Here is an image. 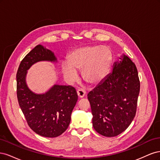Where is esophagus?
Listing matches in <instances>:
<instances>
[{
	"instance_id": "obj_1",
	"label": "esophagus",
	"mask_w": 160,
	"mask_h": 160,
	"mask_svg": "<svg viewBox=\"0 0 160 160\" xmlns=\"http://www.w3.org/2000/svg\"><path fill=\"white\" fill-rule=\"evenodd\" d=\"M85 93H86L85 91L82 89L77 90V95H78V97L79 98H83V97L85 95Z\"/></svg>"
}]
</instances>
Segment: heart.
Returning a JSON list of instances; mask_svg holds the SVG:
<instances>
[{
    "label": "heart",
    "instance_id": "1",
    "mask_svg": "<svg viewBox=\"0 0 160 160\" xmlns=\"http://www.w3.org/2000/svg\"><path fill=\"white\" fill-rule=\"evenodd\" d=\"M112 59V52L108 47H81L71 52L68 62H62V72L67 79L74 81L77 79V71L82 70V77L86 82L98 85L108 76Z\"/></svg>",
    "mask_w": 160,
    "mask_h": 160
}]
</instances>
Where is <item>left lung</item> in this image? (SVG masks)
Wrapping results in <instances>:
<instances>
[{
	"label": "left lung",
	"instance_id": "obj_1",
	"mask_svg": "<svg viewBox=\"0 0 160 160\" xmlns=\"http://www.w3.org/2000/svg\"><path fill=\"white\" fill-rule=\"evenodd\" d=\"M112 72L88 93L95 130L115 137L126 129L136 113L140 83L136 66L123 55Z\"/></svg>",
	"mask_w": 160,
	"mask_h": 160
}]
</instances>
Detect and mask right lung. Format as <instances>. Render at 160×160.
I'll list each match as a JSON object with an SVG mask.
<instances>
[{"label": "right lung", "mask_w": 160, "mask_h": 160, "mask_svg": "<svg viewBox=\"0 0 160 160\" xmlns=\"http://www.w3.org/2000/svg\"><path fill=\"white\" fill-rule=\"evenodd\" d=\"M40 61L57 60L54 52L41 45L28 53L21 62L17 73L18 101L32 131L43 137L56 138L68 128L78 96L71 85H54L41 94L32 92L26 82L27 71Z\"/></svg>", "instance_id": "obj_1"}]
</instances>
